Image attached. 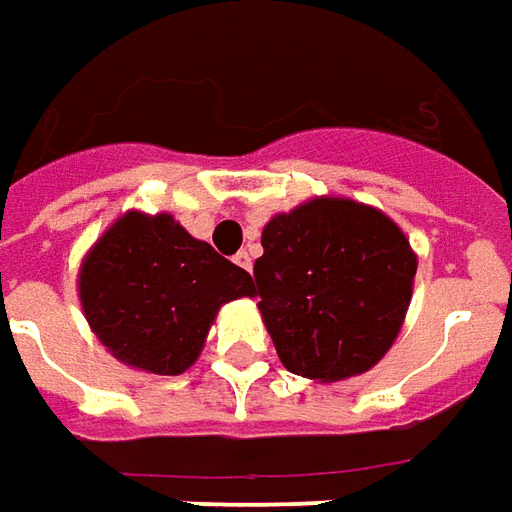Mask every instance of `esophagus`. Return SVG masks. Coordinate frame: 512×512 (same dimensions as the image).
<instances>
[{"instance_id": "esophagus-1", "label": "esophagus", "mask_w": 512, "mask_h": 512, "mask_svg": "<svg viewBox=\"0 0 512 512\" xmlns=\"http://www.w3.org/2000/svg\"><path fill=\"white\" fill-rule=\"evenodd\" d=\"M234 262L239 264L242 270H248V273H250V267H253V256H250L248 250H239V253L234 256Z\"/></svg>"}]
</instances>
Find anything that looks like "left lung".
Segmentation results:
<instances>
[{"instance_id": "left-lung-1", "label": "left lung", "mask_w": 512, "mask_h": 512, "mask_svg": "<svg viewBox=\"0 0 512 512\" xmlns=\"http://www.w3.org/2000/svg\"><path fill=\"white\" fill-rule=\"evenodd\" d=\"M253 264L264 326L284 368L317 382L370 370L410 309L418 259L396 222L348 197L276 214Z\"/></svg>"}]
</instances>
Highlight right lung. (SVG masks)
I'll return each instance as SVG.
<instances>
[{
  "mask_svg": "<svg viewBox=\"0 0 512 512\" xmlns=\"http://www.w3.org/2000/svg\"><path fill=\"white\" fill-rule=\"evenodd\" d=\"M91 331L130 368L178 376L195 365L222 303L256 295L253 278L172 214L128 211L80 264Z\"/></svg>",
  "mask_w": 512,
  "mask_h": 512,
  "instance_id": "right-lung-1",
  "label": "right lung"
}]
</instances>
